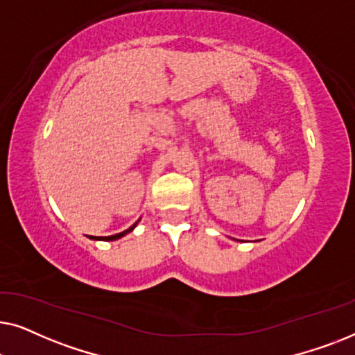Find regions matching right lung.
<instances>
[{
    "mask_svg": "<svg viewBox=\"0 0 355 355\" xmlns=\"http://www.w3.org/2000/svg\"><path fill=\"white\" fill-rule=\"evenodd\" d=\"M137 223H139V221H135L134 225L129 227V230H125V231H123V232H118V234H114V236H106V237H96V236H90V239H95V241H116V239H119V237H123V236L128 234V232L132 231L134 227L137 226Z\"/></svg>",
    "mask_w": 355,
    "mask_h": 355,
    "instance_id": "add662e5",
    "label": "right lung"
}]
</instances>
